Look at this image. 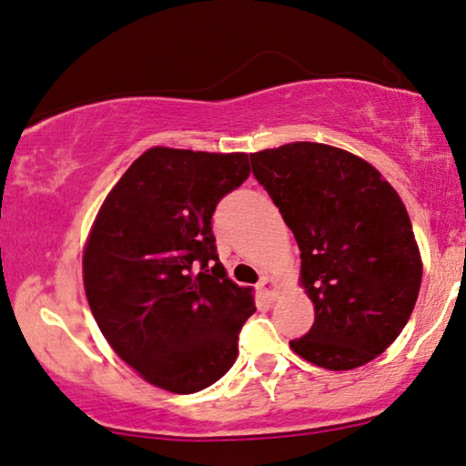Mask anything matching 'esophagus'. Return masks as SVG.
<instances>
[{"label":"esophagus","mask_w":466,"mask_h":466,"mask_svg":"<svg viewBox=\"0 0 466 466\" xmlns=\"http://www.w3.org/2000/svg\"><path fill=\"white\" fill-rule=\"evenodd\" d=\"M258 290H260V295L267 299V301H273V299H276V295H278V286H276V282H273V278H269V276L260 278Z\"/></svg>","instance_id":"esophagus-1"}]
</instances>
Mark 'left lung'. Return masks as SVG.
<instances>
[{
    "instance_id": "obj_1",
    "label": "left lung",
    "mask_w": 466,
    "mask_h": 466,
    "mask_svg": "<svg viewBox=\"0 0 466 466\" xmlns=\"http://www.w3.org/2000/svg\"><path fill=\"white\" fill-rule=\"evenodd\" d=\"M257 177L295 235L314 327L290 348L348 371L397 339L416 305L422 260L390 184L356 155L295 142L250 155Z\"/></svg>"
}]
</instances>
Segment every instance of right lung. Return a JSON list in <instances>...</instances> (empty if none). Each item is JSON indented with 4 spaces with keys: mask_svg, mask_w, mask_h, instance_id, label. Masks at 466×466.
Returning a JSON list of instances; mask_svg holds the SVG:
<instances>
[{
    "mask_svg": "<svg viewBox=\"0 0 466 466\" xmlns=\"http://www.w3.org/2000/svg\"><path fill=\"white\" fill-rule=\"evenodd\" d=\"M244 152L150 148L106 197L85 250V290L101 333L146 381L193 394L238 359L254 314L227 278L212 216L244 184Z\"/></svg>",
    "mask_w": 466,
    "mask_h": 466,
    "instance_id": "right-lung-1",
    "label": "right lung"
}]
</instances>
